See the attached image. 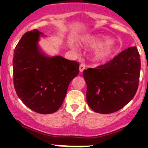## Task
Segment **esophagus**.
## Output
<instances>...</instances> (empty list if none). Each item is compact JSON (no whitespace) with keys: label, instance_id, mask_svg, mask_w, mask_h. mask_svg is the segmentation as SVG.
<instances>
[{"label":"esophagus","instance_id":"esophagus-1","mask_svg":"<svg viewBox=\"0 0 148 148\" xmlns=\"http://www.w3.org/2000/svg\"><path fill=\"white\" fill-rule=\"evenodd\" d=\"M84 70H85V65L84 64H81L80 66H79V70H80V72L82 73Z\"/></svg>","mask_w":148,"mask_h":148}]
</instances>
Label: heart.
<instances>
[{
  "label": "heart",
  "instance_id": "obj_1",
  "mask_svg": "<svg viewBox=\"0 0 148 148\" xmlns=\"http://www.w3.org/2000/svg\"><path fill=\"white\" fill-rule=\"evenodd\" d=\"M82 45L90 47H98L93 54V60L97 63L104 62L108 59L115 49V44L113 40L106 41V38L98 35L88 36L81 41Z\"/></svg>",
  "mask_w": 148,
  "mask_h": 148
}]
</instances>
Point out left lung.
<instances>
[{
	"label": "left lung",
	"instance_id": "left-lung-1",
	"mask_svg": "<svg viewBox=\"0 0 148 148\" xmlns=\"http://www.w3.org/2000/svg\"><path fill=\"white\" fill-rule=\"evenodd\" d=\"M140 69L138 49L131 47L104 65L84 70L89 107L102 114L124 108L138 90Z\"/></svg>",
	"mask_w": 148,
	"mask_h": 148
}]
</instances>
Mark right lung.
<instances>
[{
  "label": "right lung",
  "mask_w": 148,
  "mask_h": 148,
  "mask_svg": "<svg viewBox=\"0 0 148 148\" xmlns=\"http://www.w3.org/2000/svg\"><path fill=\"white\" fill-rule=\"evenodd\" d=\"M37 29L26 32L14 50L13 82L16 93L29 108L40 114L58 110L79 64L61 56L48 57L38 45Z\"/></svg>",
  "instance_id": "obj_1"
}]
</instances>
